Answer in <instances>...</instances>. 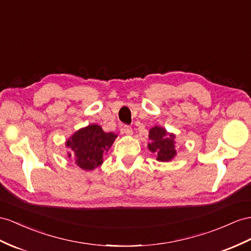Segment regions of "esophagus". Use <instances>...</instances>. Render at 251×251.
<instances>
[{
    "mask_svg": "<svg viewBox=\"0 0 251 251\" xmlns=\"http://www.w3.org/2000/svg\"><path fill=\"white\" fill-rule=\"evenodd\" d=\"M121 132L125 133V134H132V128L128 125H124L123 127H122Z\"/></svg>",
    "mask_w": 251,
    "mask_h": 251,
    "instance_id": "obj_1",
    "label": "esophagus"
}]
</instances>
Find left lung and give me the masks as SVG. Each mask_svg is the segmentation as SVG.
I'll return each mask as SVG.
<instances>
[{
  "instance_id": "left-lung-1",
  "label": "left lung",
  "mask_w": 251,
  "mask_h": 251,
  "mask_svg": "<svg viewBox=\"0 0 251 251\" xmlns=\"http://www.w3.org/2000/svg\"><path fill=\"white\" fill-rule=\"evenodd\" d=\"M149 138L151 143L147 147L157 156L158 161L168 162L177 155L175 150V134L166 131L164 128L155 126L151 128Z\"/></svg>"
}]
</instances>
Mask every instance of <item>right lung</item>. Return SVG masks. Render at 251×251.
Masks as SVG:
<instances>
[{"label":"right lung","mask_w":251,"mask_h":251,"mask_svg":"<svg viewBox=\"0 0 251 251\" xmlns=\"http://www.w3.org/2000/svg\"><path fill=\"white\" fill-rule=\"evenodd\" d=\"M117 137L113 132H105L96 124L80 128L66 142L67 147L73 151V153L68 152V157L74 155L75 163L80 169L92 171L102 163V156Z\"/></svg>","instance_id":"right-lung-1"}]
</instances>
